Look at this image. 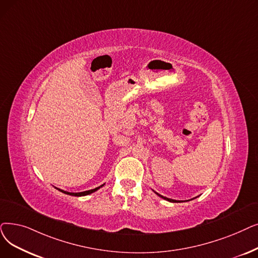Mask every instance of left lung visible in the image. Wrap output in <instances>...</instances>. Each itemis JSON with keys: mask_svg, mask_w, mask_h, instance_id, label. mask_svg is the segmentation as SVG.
<instances>
[{"mask_svg": "<svg viewBox=\"0 0 258 258\" xmlns=\"http://www.w3.org/2000/svg\"><path fill=\"white\" fill-rule=\"evenodd\" d=\"M157 195H158V196H160L161 198H163V199H166V200H169V201H172V203H177V201L176 200H173V199H170V198H166V197H163V196H161V195H159L158 193H156Z\"/></svg>", "mask_w": 258, "mask_h": 258, "instance_id": "8db88e82", "label": "left lung"}]
</instances>
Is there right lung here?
<instances>
[{
  "mask_svg": "<svg viewBox=\"0 0 258 258\" xmlns=\"http://www.w3.org/2000/svg\"><path fill=\"white\" fill-rule=\"evenodd\" d=\"M101 186H103V184H102ZM101 186H98V187H96V188L89 189V191H84V192H80V193H69V192L62 191V189H60V191H61V192H63V193H65V194L72 195V196H85V195H88V194H92V193H94L95 191H97V189H98V188H100V187H101Z\"/></svg>",
  "mask_w": 258,
  "mask_h": 258,
  "instance_id": "1",
  "label": "right lung"
}]
</instances>
